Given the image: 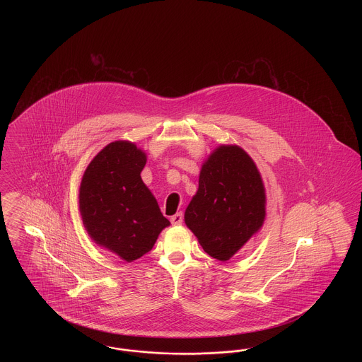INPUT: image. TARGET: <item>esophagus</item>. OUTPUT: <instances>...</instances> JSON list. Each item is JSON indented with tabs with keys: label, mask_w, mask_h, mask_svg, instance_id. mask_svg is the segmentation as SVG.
Segmentation results:
<instances>
[{
	"label": "esophagus",
	"mask_w": 362,
	"mask_h": 362,
	"mask_svg": "<svg viewBox=\"0 0 362 362\" xmlns=\"http://www.w3.org/2000/svg\"><path fill=\"white\" fill-rule=\"evenodd\" d=\"M182 223H183V214L182 213H176L175 216L171 217V224L182 225Z\"/></svg>",
	"instance_id": "esophagus-1"
}]
</instances>
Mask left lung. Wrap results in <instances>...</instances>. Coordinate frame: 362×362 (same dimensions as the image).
I'll return each mask as SVG.
<instances>
[{"label": "left lung", "mask_w": 362, "mask_h": 362, "mask_svg": "<svg viewBox=\"0 0 362 362\" xmlns=\"http://www.w3.org/2000/svg\"><path fill=\"white\" fill-rule=\"evenodd\" d=\"M264 204V187L252 158L239 146L223 145L202 165L185 221L210 257L228 260L258 232Z\"/></svg>", "instance_id": "1"}]
</instances>
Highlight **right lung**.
Masks as SVG:
<instances>
[{
  "label": "right lung",
  "instance_id": "1",
  "mask_svg": "<svg viewBox=\"0 0 362 362\" xmlns=\"http://www.w3.org/2000/svg\"><path fill=\"white\" fill-rule=\"evenodd\" d=\"M146 156L127 141L108 144L89 163L80 211L89 236L126 262L149 252L170 225L141 179Z\"/></svg>",
  "mask_w": 362,
  "mask_h": 362
}]
</instances>
